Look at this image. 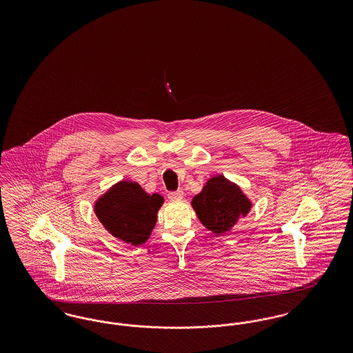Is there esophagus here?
Segmentation results:
<instances>
[{
  "label": "esophagus",
  "instance_id": "34e87169",
  "mask_svg": "<svg viewBox=\"0 0 353 353\" xmlns=\"http://www.w3.org/2000/svg\"><path fill=\"white\" fill-rule=\"evenodd\" d=\"M184 197V192L183 190H177V192H170L168 194V199L170 201H180Z\"/></svg>",
  "mask_w": 353,
  "mask_h": 353
}]
</instances>
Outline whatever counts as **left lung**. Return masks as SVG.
<instances>
[{
	"label": "left lung",
	"mask_w": 353,
	"mask_h": 353,
	"mask_svg": "<svg viewBox=\"0 0 353 353\" xmlns=\"http://www.w3.org/2000/svg\"><path fill=\"white\" fill-rule=\"evenodd\" d=\"M252 206L242 189L222 174L209 179L192 199V208L200 222L217 235L228 234L239 219L249 214Z\"/></svg>",
	"instance_id": "obj_1"
}]
</instances>
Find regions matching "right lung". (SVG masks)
<instances>
[{
    "mask_svg": "<svg viewBox=\"0 0 353 353\" xmlns=\"http://www.w3.org/2000/svg\"><path fill=\"white\" fill-rule=\"evenodd\" d=\"M163 203V196L148 194L137 183L121 180L95 201L94 212L110 234L140 246L148 241Z\"/></svg>",
    "mask_w": 353,
    "mask_h": 353,
    "instance_id": "add662e5",
    "label": "right lung"
}]
</instances>
